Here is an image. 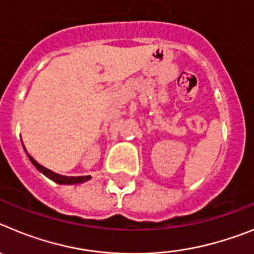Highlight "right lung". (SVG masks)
I'll use <instances>...</instances> for the list:
<instances>
[{
    "label": "right lung",
    "mask_w": 254,
    "mask_h": 254,
    "mask_svg": "<svg viewBox=\"0 0 254 254\" xmlns=\"http://www.w3.org/2000/svg\"><path fill=\"white\" fill-rule=\"evenodd\" d=\"M28 158L30 159V161L35 165V168H37L38 170H40V172L43 173V174H46L48 178H51L52 181H55L56 183H58V185H77V183H82V182H86L90 179V177L89 176H85V177H66V176H61V174H57V173L52 172V170L47 169L46 167H43V165H40L39 163H38L37 160H35L31 155H28Z\"/></svg>",
    "instance_id": "1"
}]
</instances>
